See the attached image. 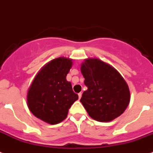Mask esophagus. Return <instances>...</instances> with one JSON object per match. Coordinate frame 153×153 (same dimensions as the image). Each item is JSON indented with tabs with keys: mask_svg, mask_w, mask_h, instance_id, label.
Masks as SVG:
<instances>
[{
	"mask_svg": "<svg viewBox=\"0 0 153 153\" xmlns=\"http://www.w3.org/2000/svg\"><path fill=\"white\" fill-rule=\"evenodd\" d=\"M82 94L81 93V92H80V93L78 94V97H79V99H81V97H82Z\"/></svg>",
	"mask_w": 153,
	"mask_h": 153,
	"instance_id": "obj_1",
	"label": "esophagus"
}]
</instances>
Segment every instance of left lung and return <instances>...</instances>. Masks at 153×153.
Listing matches in <instances>:
<instances>
[{"instance_id":"obj_1","label":"left lung","mask_w":153,"mask_h":153,"mask_svg":"<svg viewBox=\"0 0 153 153\" xmlns=\"http://www.w3.org/2000/svg\"><path fill=\"white\" fill-rule=\"evenodd\" d=\"M85 91L80 101L89 116L100 122H109L123 114L130 100L124 78L111 65L98 59H87L81 65Z\"/></svg>"}]
</instances>
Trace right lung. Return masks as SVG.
I'll list each match as a JSON object with an SVG mask.
<instances>
[{
	"mask_svg": "<svg viewBox=\"0 0 153 153\" xmlns=\"http://www.w3.org/2000/svg\"><path fill=\"white\" fill-rule=\"evenodd\" d=\"M72 59L59 57L44 65L27 92V106L34 116L49 124H57L67 117L68 109L78 99L66 80Z\"/></svg>",
	"mask_w": 153,
	"mask_h": 153,
	"instance_id": "obj_1",
	"label": "right lung"
}]
</instances>
